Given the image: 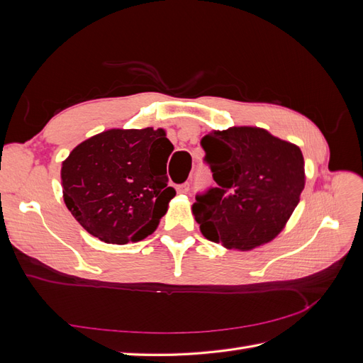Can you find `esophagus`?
Here are the masks:
<instances>
[{"mask_svg": "<svg viewBox=\"0 0 363 363\" xmlns=\"http://www.w3.org/2000/svg\"><path fill=\"white\" fill-rule=\"evenodd\" d=\"M177 192L179 194H188L189 192V183H183L177 186Z\"/></svg>", "mask_w": 363, "mask_h": 363, "instance_id": "34e87169", "label": "esophagus"}]
</instances>
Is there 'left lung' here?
<instances>
[{
    "instance_id": "1",
    "label": "left lung",
    "mask_w": 363,
    "mask_h": 363,
    "mask_svg": "<svg viewBox=\"0 0 363 363\" xmlns=\"http://www.w3.org/2000/svg\"><path fill=\"white\" fill-rule=\"evenodd\" d=\"M201 145L216 183L192 204L203 236L228 250L268 244L289 221L304 189L300 147L248 125L213 130Z\"/></svg>"
}]
</instances>
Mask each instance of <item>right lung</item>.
Here are the masks:
<instances>
[{"instance_id": "obj_1", "label": "right lung", "mask_w": 363, "mask_h": 363, "mask_svg": "<svg viewBox=\"0 0 363 363\" xmlns=\"http://www.w3.org/2000/svg\"><path fill=\"white\" fill-rule=\"evenodd\" d=\"M172 151L163 128H111L86 139L62 162L65 204L103 242L145 239L175 196L167 175Z\"/></svg>"}]
</instances>
